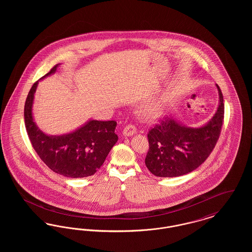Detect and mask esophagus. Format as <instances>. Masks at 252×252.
<instances>
[{
    "label": "esophagus",
    "instance_id": "34e87169",
    "mask_svg": "<svg viewBox=\"0 0 252 252\" xmlns=\"http://www.w3.org/2000/svg\"><path fill=\"white\" fill-rule=\"evenodd\" d=\"M135 133H136V128H135L133 126H131V125L126 126L124 128V130H123V135H124L125 137H130V136H133Z\"/></svg>",
    "mask_w": 252,
    "mask_h": 252
}]
</instances>
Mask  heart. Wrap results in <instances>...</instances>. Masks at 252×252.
<instances>
[{
    "label": "heart",
    "mask_w": 252,
    "mask_h": 252,
    "mask_svg": "<svg viewBox=\"0 0 252 252\" xmlns=\"http://www.w3.org/2000/svg\"><path fill=\"white\" fill-rule=\"evenodd\" d=\"M164 108L165 103L162 100H155L144 106L140 110V115L146 122H154L162 116Z\"/></svg>",
    "instance_id": "1"
}]
</instances>
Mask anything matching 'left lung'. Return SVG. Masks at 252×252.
<instances>
[{
  "label": "left lung",
  "instance_id": "8db88e82",
  "mask_svg": "<svg viewBox=\"0 0 252 252\" xmlns=\"http://www.w3.org/2000/svg\"><path fill=\"white\" fill-rule=\"evenodd\" d=\"M219 102L212 119L198 127L166 117L148 132L149 150L145 165L157 177L175 178L200 166L211 154L219 138L224 119V100L216 84Z\"/></svg>",
  "mask_w": 252,
  "mask_h": 252
}]
</instances>
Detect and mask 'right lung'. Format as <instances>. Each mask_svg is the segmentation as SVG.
Segmentation results:
<instances>
[{
	"label": "right lung",
	"instance_id": "obj_1",
	"mask_svg": "<svg viewBox=\"0 0 252 252\" xmlns=\"http://www.w3.org/2000/svg\"><path fill=\"white\" fill-rule=\"evenodd\" d=\"M60 64L32 86L24 105L25 126L36 154L54 172L67 178L93 176L101 167L118 141L115 121L90 119L81 126L61 135L42 131L33 116V104L38 82L57 72Z\"/></svg>",
	"mask_w": 252,
	"mask_h": 252
}]
</instances>
